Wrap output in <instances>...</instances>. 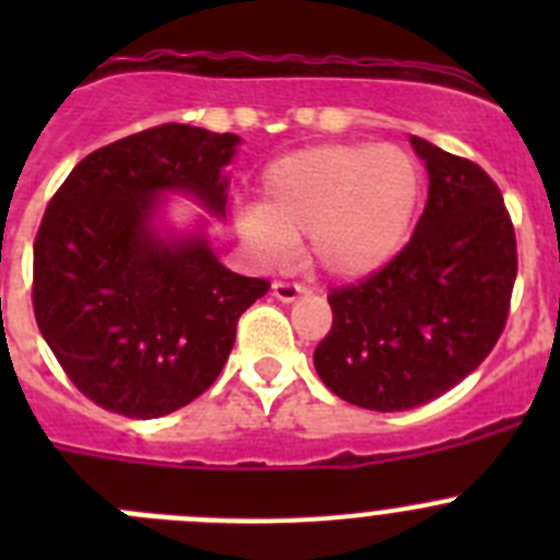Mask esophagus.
Segmentation results:
<instances>
[{
    "mask_svg": "<svg viewBox=\"0 0 560 560\" xmlns=\"http://www.w3.org/2000/svg\"><path fill=\"white\" fill-rule=\"evenodd\" d=\"M271 294H275L280 303H294V300H300V296L305 294V285L289 283V280H277V283L271 285Z\"/></svg>",
    "mask_w": 560,
    "mask_h": 560,
    "instance_id": "1",
    "label": "esophagus"
}]
</instances>
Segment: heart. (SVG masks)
<instances>
[{"label":"heart","mask_w":560,"mask_h":560,"mask_svg":"<svg viewBox=\"0 0 560 560\" xmlns=\"http://www.w3.org/2000/svg\"><path fill=\"white\" fill-rule=\"evenodd\" d=\"M264 205L237 212L244 244L266 264H283L308 235L311 260L325 275H373L407 241L420 173L393 145L330 142L285 153L264 171Z\"/></svg>","instance_id":"1"}]
</instances>
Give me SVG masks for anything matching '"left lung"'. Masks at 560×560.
Returning <instances> with one entry per match:
<instances>
[{"label":"left lung","instance_id":"1","mask_svg":"<svg viewBox=\"0 0 560 560\" xmlns=\"http://www.w3.org/2000/svg\"><path fill=\"white\" fill-rule=\"evenodd\" d=\"M429 201L409 244L359 283L330 289L334 325L314 368L341 400L404 412L440 398L502 336L516 283V232L497 182L412 137Z\"/></svg>","mask_w":560,"mask_h":560}]
</instances>
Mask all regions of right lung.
<instances>
[{
	"label": "right lung",
	"mask_w": 560,
	"mask_h": 560,
	"mask_svg": "<svg viewBox=\"0 0 560 560\" xmlns=\"http://www.w3.org/2000/svg\"><path fill=\"white\" fill-rule=\"evenodd\" d=\"M235 133L165 122L92 151L44 210L33 311L69 381L97 407L162 418L212 387L237 319L269 280L226 269L205 235L162 237L160 192L224 215Z\"/></svg>",
	"instance_id": "right-lung-1"
}]
</instances>
